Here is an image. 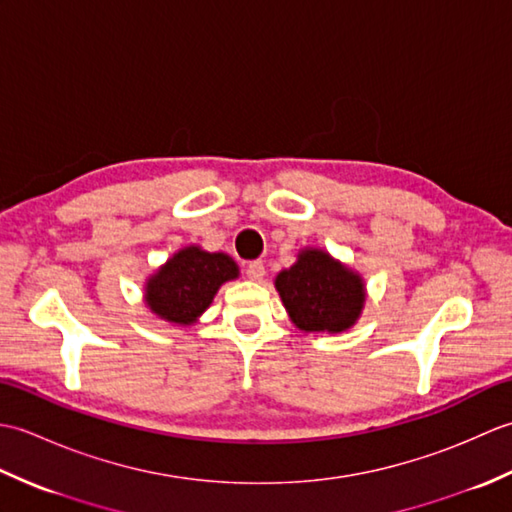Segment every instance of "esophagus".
<instances>
[{"label":"esophagus","instance_id":"obj_1","mask_svg":"<svg viewBox=\"0 0 512 512\" xmlns=\"http://www.w3.org/2000/svg\"><path fill=\"white\" fill-rule=\"evenodd\" d=\"M266 275V268L262 262H248L246 264V277L250 281H262Z\"/></svg>","mask_w":512,"mask_h":512}]
</instances>
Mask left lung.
I'll return each instance as SVG.
<instances>
[{
    "mask_svg": "<svg viewBox=\"0 0 512 512\" xmlns=\"http://www.w3.org/2000/svg\"><path fill=\"white\" fill-rule=\"evenodd\" d=\"M275 290L301 332H347L361 319L367 301L358 270L312 246L301 248L297 262L275 277Z\"/></svg>",
    "mask_w": 512,
    "mask_h": 512,
    "instance_id": "obj_1",
    "label": "left lung"
}]
</instances>
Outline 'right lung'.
<instances>
[{
	"label": "right lung",
	"instance_id": "add662e5",
	"mask_svg": "<svg viewBox=\"0 0 512 512\" xmlns=\"http://www.w3.org/2000/svg\"><path fill=\"white\" fill-rule=\"evenodd\" d=\"M237 277L239 266L231 255L189 244L145 279L143 303L156 319L187 328L200 321L217 290Z\"/></svg>",
	"mask_w": 512,
	"mask_h": 512
}]
</instances>
